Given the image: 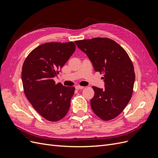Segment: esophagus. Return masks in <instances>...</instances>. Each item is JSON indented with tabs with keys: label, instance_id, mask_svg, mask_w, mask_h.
Listing matches in <instances>:
<instances>
[{
	"label": "esophagus",
	"instance_id": "34e87169",
	"mask_svg": "<svg viewBox=\"0 0 158 158\" xmlns=\"http://www.w3.org/2000/svg\"><path fill=\"white\" fill-rule=\"evenodd\" d=\"M84 87H83V86H80V85H76V89H77V90H79V89H84Z\"/></svg>",
	"mask_w": 158,
	"mask_h": 158
}]
</instances>
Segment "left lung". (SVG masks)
<instances>
[{
	"label": "left lung",
	"instance_id": "8db88e82",
	"mask_svg": "<svg viewBox=\"0 0 158 158\" xmlns=\"http://www.w3.org/2000/svg\"><path fill=\"white\" fill-rule=\"evenodd\" d=\"M92 63L95 72L103 75L105 89L92 86L94 113L103 121L116 118L130 101L135 80L131 59L117 42L107 37L75 41Z\"/></svg>",
	"mask_w": 158,
	"mask_h": 158
}]
</instances>
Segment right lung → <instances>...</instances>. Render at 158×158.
I'll return each instance as SVG.
<instances>
[{"mask_svg":"<svg viewBox=\"0 0 158 158\" xmlns=\"http://www.w3.org/2000/svg\"><path fill=\"white\" fill-rule=\"evenodd\" d=\"M74 42L40 45L27 55L22 66L23 92L41 117L56 122L67 114L74 87L56 84L53 78L75 51Z\"/></svg>","mask_w":158,"mask_h":158,"instance_id":"obj_1","label":"right lung"}]
</instances>
